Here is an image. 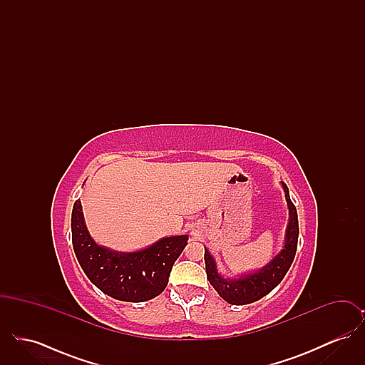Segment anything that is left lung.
Wrapping results in <instances>:
<instances>
[{
  "mask_svg": "<svg viewBox=\"0 0 365 365\" xmlns=\"http://www.w3.org/2000/svg\"><path fill=\"white\" fill-rule=\"evenodd\" d=\"M282 186L286 194L290 220L286 231L284 247L268 265H265L259 272L249 274L240 279H225L217 274L215 260L205 247V269H207L209 283L228 304L246 305L268 294L278 286L282 279L284 278L292 262L294 260L297 243H298V231H299L297 209L290 200L286 183H282Z\"/></svg>",
  "mask_w": 365,
  "mask_h": 365,
  "instance_id": "obj_1",
  "label": "left lung"
}]
</instances>
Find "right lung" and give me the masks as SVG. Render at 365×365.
Segmentation results:
<instances>
[{
  "mask_svg": "<svg viewBox=\"0 0 365 365\" xmlns=\"http://www.w3.org/2000/svg\"><path fill=\"white\" fill-rule=\"evenodd\" d=\"M72 245L87 278L103 293L127 302H143L164 292L176 259L187 245V235L163 238L134 253L109 250L90 237L76 200L71 216Z\"/></svg>",
  "mask_w": 365,
  "mask_h": 365,
  "instance_id": "obj_1",
  "label": "right lung"
}]
</instances>
